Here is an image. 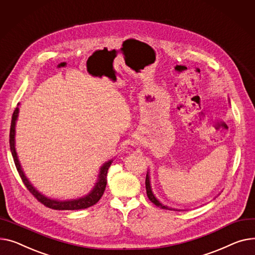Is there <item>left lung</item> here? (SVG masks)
<instances>
[{"mask_svg":"<svg viewBox=\"0 0 255 255\" xmlns=\"http://www.w3.org/2000/svg\"><path fill=\"white\" fill-rule=\"evenodd\" d=\"M150 177H149V173L147 172V175H146V180H145V185H146V192H147V197H148V199L150 200L155 206H157V207H159V208H161V209H166V210H173V211H178L177 209L175 210V209H173V208H170V207H168V206H164L163 204H161L156 198H155V196L153 194V192H152V189H151V185H150V179H149Z\"/></svg>","mask_w":255,"mask_h":255,"instance_id":"obj_1","label":"left lung"}]
</instances>
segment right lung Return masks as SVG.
<instances>
[{"instance_id": "1", "label": "right lung", "mask_w": 255, "mask_h": 255, "mask_svg": "<svg viewBox=\"0 0 255 255\" xmlns=\"http://www.w3.org/2000/svg\"><path fill=\"white\" fill-rule=\"evenodd\" d=\"M18 113H19V109L18 107L14 110L13 115H12V121H11V128H10V139H9V143H10V150L14 159V163L16 166V169L18 171V174L21 178L22 182L24 183L25 187L28 189V191L31 192L33 196L40 202L42 203L44 206H46L48 208L54 209V210H79V209H86L91 206H94L95 204H97L100 199L102 198L103 193L105 191V188H106L107 185V173H108V169L111 166L112 163V159L108 160L105 162L103 166L100 169V173L98 176V180L96 185L94 186V188L92 189V191L89 192L86 196L79 198V199H74V200H67V201H59V200H53L50 198L45 197L44 194H42L41 192H39L34 186L33 184L28 181V179L26 178V176L24 175L21 166L19 163L18 157H17V153L16 150H15V125H16V121L18 117Z\"/></svg>"}]
</instances>
